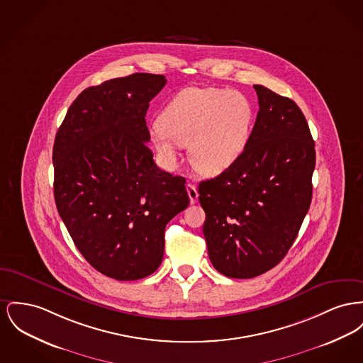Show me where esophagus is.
<instances>
[{"mask_svg": "<svg viewBox=\"0 0 363 363\" xmlns=\"http://www.w3.org/2000/svg\"><path fill=\"white\" fill-rule=\"evenodd\" d=\"M186 191L189 194V199H191V203L194 204L197 201V197H199V193H197V188L193 185V184H188L186 185Z\"/></svg>", "mask_w": 363, "mask_h": 363, "instance_id": "34e87169", "label": "esophagus"}]
</instances>
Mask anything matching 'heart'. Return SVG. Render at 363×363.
<instances>
[{
    "mask_svg": "<svg viewBox=\"0 0 363 363\" xmlns=\"http://www.w3.org/2000/svg\"><path fill=\"white\" fill-rule=\"evenodd\" d=\"M254 122L251 100L238 90L189 87L162 111L152 131L153 147L167 167L179 147H189L194 169L215 175L229 169L245 150Z\"/></svg>",
    "mask_w": 363,
    "mask_h": 363,
    "instance_id": "b5f03b06",
    "label": "heart"
}]
</instances>
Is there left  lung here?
Masks as SVG:
<instances>
[{"label": "left lung", "instance_id": "obj_1", "mask_svg": "<svg viewBox=\"0 0 363 363\" xmlns=\"http://www.w3.org/2000/svg\"><path fill=\"white\" fill-rule=\"evenodd\" d=\"M254 87L259 112L245 150L199 185L210 260L230 278H254L277 266L313 197L315 150L303 112L291 99Z\"/></svg>", "mask_w": 363, "mask_h": 363}]
</instances>
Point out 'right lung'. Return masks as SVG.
Masks as SVG:
<instances>
[{
  "label": "right lung",
  "mask_w": 363,
  "mask_h": 363,
  "mask_svg": "<svg viewBox=\"0 0 363 363\" xmlns=\"http://www.w3.org/2000/svg\"><path fill=\"white\" fill-rule=\"evenodd\" d=\"M163 75L137 72L85 89L53 145L55 201L78 251L101 274L148 277L164 229L189 206L184 177L153 162L145 115Z\"/></svg>",
  "instance_id": "obj_1"
}]
</instances>
